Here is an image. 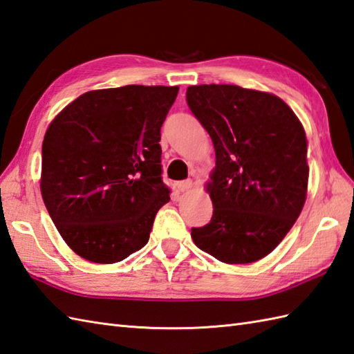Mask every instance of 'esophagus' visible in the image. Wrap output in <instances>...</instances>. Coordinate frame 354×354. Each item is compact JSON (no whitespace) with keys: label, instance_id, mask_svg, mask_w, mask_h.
<instances>
[{"label":"esophagus","instance_id":"34e87169","mask_svg":"<svg viewBox=\"0 0 354 354\" xmlns=\"http://www.w3.org/2000/svg\"><path fill=\"white\" fill-rule=\"evenodd\" d=\"M177 187H178L180 192L189 191L191 187H192V180H183V182H178V183H177Z\"/></svg>","mask_w":354,"mask_h":354}]
</instances>
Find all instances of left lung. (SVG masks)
Segmentation results:
<instances>
[{
	"label": "left lung",
	"instance_id": "8db88e82",
	"mask_svg": "<svg viewBox=\"0 0 354 354\" xmlns=\"http://www.w3.org/2000/svg\"><path fill=\"white\" fill-rule=\"evenodd\" d=\"M186 101L216 154L207 183L214 215L191 236L221 262H256L279 245L304 206L303 125L283 100L234 84L189 86Z\"/></svg>",
	"mask_w": 354,
	"mask_h": 354
}]
</instances>
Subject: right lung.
I'll list each match as a JSON object with an SVG mask.
<instances>
[{"label": "right lung", "mask_w": 354, "mask_h": 354, "mask_svg": "<svg viewBox=\"0 0 354 354\" xmlns=\"http://www.w3.org/2000/svg\"><path fill=\"white\" fill-rule=\"evenodd\" d=\"M177 86L129 84L86 92L50 124L41 192L60 236L95 263L121 262L150 238L169 201L160 129Z\"/></svg>", "instance_id": "add662e5"}]
</instances>
